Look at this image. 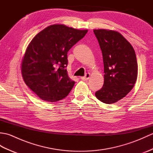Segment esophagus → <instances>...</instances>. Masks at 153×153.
Wrapping results in <instances>:
<instances>
[{"label": "esophagus", "instance_id": "esophagus-1", "mask_svg": "<svg viewBox=\"0 0 153 153\" xmlns=\"http://www.w3.org/2000/svg\"><path fill=\"white\" fill-rule=\"evenodd\" d=\"M89 77H90V74H86L85 76L81 77V79L83 81H87L89 79Z\"/></svg>", "mask_w": 153, "mask_h": 153}]
</instances>
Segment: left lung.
I'll return each mask as SVG.
<instances>
[{
    "label": "left lung",
    "instance_id": "obj_1",
    "mask_svg": "<svg viewBox=\"0 0 153 153\" xmlns=\"http://www.w3.org/2000/svg\"><path fill=\"white\" fill-rule=\"evenodd\" d=\"M102 51L104 85L95 96L106 104H114L131 91L137 81L138 66L134 48L119 32L94 30Z\"/></svg>",
    "mask_w": 153,
    "mask_h": 153
}]
</instances>
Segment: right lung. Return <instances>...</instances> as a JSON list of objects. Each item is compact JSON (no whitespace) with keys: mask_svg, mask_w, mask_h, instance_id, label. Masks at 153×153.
Here are the masks:
<instances>
[{"mask_svg":"<svg viewBox=\"0 0 153 153\" xmlns=\"http://www.w3.org/2000/svg\"><path fill=\"white\" fill-rule=\"evenodd\" d=\"M87 31L53 24L38 33L28 45L21 64L22 76L41 99L56 102L69 94L75 82L68 74L67 53Z\"/></svg>","mask_w":153,"mask_h":153,"instance_id":"right-lung-1","label":"right lung"}]
</instances>
